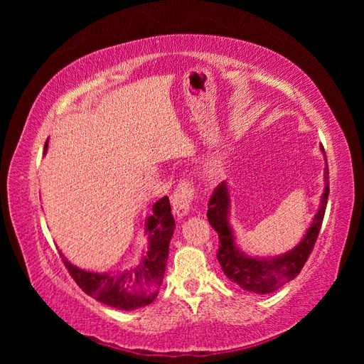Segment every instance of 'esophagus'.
<instances>
[{
	"label": "esophagus",
	"mask_w": 364,
	"mask_h": 364,
	"mask_svg": "<svg viewBox=\"0 0 364 364\" xmlns=\"http://www.w3.org/2000/svg\"><path fill=\"white\" fill-rule=\"evenodd\" d=\"M196 197V186L190 179H183L176 186V190L171 196L173 213L178 217H185L190 213L191 203Z\"/></svg>",
	"instance_id": "34e87169"
}]
</instances>
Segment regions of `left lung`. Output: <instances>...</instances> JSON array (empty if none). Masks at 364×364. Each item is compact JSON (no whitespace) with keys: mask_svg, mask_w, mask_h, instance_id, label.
I'll use <instances>...</instances> for the list:
<instances>
[{"mask_svg":"<svg viewBox=\"0 0 364 364\" xmlns=\"http://www.w3.org/2000/svg\"><path fill=\"white\" fill-rule=\"evenodd\" d=\"M322 151L323 146H321ZM326 159V156H325ZM329 173L325 168V190L322 194L321 208L313 218L311 226L308 228L306 234L301 243L287 253L273 258H253L241 252L237 245L232 228L229 225V191L225 182L220 183L214 190L211 199L208 203V222L218 234V252L217 259L222 266L226 277L240 285L243 290L257 294H267L282 287L284 284L294 279L301 273L304 264L314 247V243L321 230L328 194H329Z\"/></svg>","mask_w":364,"mask_h":364,"instance_id":"1","label":"left lung"}]
</instances>
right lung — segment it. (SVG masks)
I'll list each match as a JSON object with an SVG mask.
<instances>
[{"label": "right lung", "mask_w": 364, "mask_h": 364, "mask_svg": "<svg viewBox=\"0 0 364 364\" xmlns=\"http://www.w3.org/2000/svg\"><path fill=\"white\" fill-rule=\"evenodd\" d=\"M47 149L48 142H46L43 151ZM173 232L174 218L168 197L165 196L153 205V215L146 220L149 249L138 266L124 273H94L73 266L63 257L62 261L75 284L86 294L117 310L132 311L151 304L158 296Z\"/></svg>", "instance_id": "1"}]
</instances>
